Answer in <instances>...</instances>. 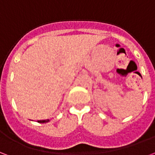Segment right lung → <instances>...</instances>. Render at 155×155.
I'll return each mask as SVG.
<instances>
[{"mask_svg": "<svg viewBox=\"0 0 155 155\" xmlns=\"http://www.w3.org/2000/svg\"><path fill=\"white\" fill-rule=\"evenodd\" d=\"M38 123H47V122H49V119H46V120H39L38 121Z\"/></svg>", "mask_w": 155, "mask_h": 155, "instance_id": "obj_1", "label": "right lung"}]
</instances>
